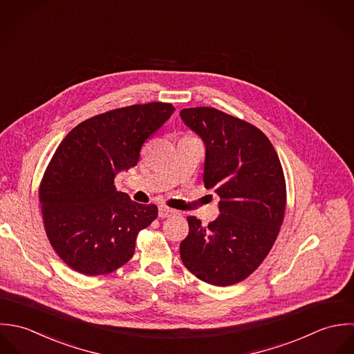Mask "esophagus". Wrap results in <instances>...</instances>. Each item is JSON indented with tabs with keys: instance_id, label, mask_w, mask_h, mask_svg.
<instances>
[{
	"instance_id": "obj_1",
	"label": "esophagus",
	"mask_w": 354,
	"mask_h": 354,
	"mask_svg": "<svg viewBox=\"0 0 354 354\" xmlns=\"http://www.w3.org/2000/svg\"><path fill=\"white\" fill-rule=\"evenodd\" d=\"M175 214H178V212L175 211V209H171V208H168V207H160L158 208V216L160 217H171V216H175Z\"/></svg>"
}]
</instances>
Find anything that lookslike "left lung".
Instances as JSON below:
<instances>
[{"instance_id":"left-lung-1","label":"left lung","mask_w":354,"mask_h":354,"mask_svg":"<svg viewBox=\"0 0 354 354\" xmlns=\"http://www.w3.org/2000/svg\"><path fill=\"white\" fill-rule=\"evenodd\" d=\"M205 145L204 185L220 197L208 225L189 216L185 267L213 286L246 279L270 253L282 225L286 182L278 153L253 124L209 106L180 111Z\"/></svg>"}]
</instances>
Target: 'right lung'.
<instances>
[{
  "instance_id": "add662e5",
  "label": "right lung",
  "mask_w": 354,
  "mask_h": 354,
  "mask_svg": "<svg viewBox=\"0 0 354 354\" xmlns=\"http://www.w3.org/2000/svg\"><path fill=\"white\" fill-rule=\"evenodd\" d=\"M174 111L167 102L113 109L77 124L56 149L39 203L50 245L72 270L105 275L133 257L138 232L158 211L131 201L113 180L137 165L142 145Z\"/></svg>"
}]
</instances>
